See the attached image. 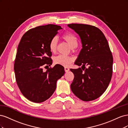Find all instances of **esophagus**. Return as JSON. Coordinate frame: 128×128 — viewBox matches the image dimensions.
<instances>
[{
  "mask_svg": "<svg viewBox=\"0 0 128 128\" xmlns=\"http://www.w3.org/2000/svg\"><path fill=\"white\" fill-rule=\"evenodd\" d=\"M64 71L65 72H68L69 71V68L68 67H64Z\"/></svg>",
  "mask_w": 128,
  "mask_h": 128,
  "instance_id": "obj_1",
  "label": "esophagus"
}]
</instances>
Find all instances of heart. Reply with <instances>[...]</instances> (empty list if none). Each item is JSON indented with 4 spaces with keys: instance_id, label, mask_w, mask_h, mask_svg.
Returning <instances> with one entry per match:
<instances>
[{
    "instance_id": "b5f03b06",
    "label": "heart",
    "mask_w": 128,
    "mask_h": 128,
    "mask_svg": "<svg viewBox=\"0 0 128 128\" xmlns=\"http://www.w3.org/2000/svg\"><path fill=\"white\" fill-rule=\"evenodd\" d=\"M64 40L66 41L71 48L77 45V40L75 35L70 33H67L62 36ZM58 38L56 36L53 37L49 43V49L50 51L54 53L56 50ZM73 61V59L70 57L64 55H59L54 58V62L56 64H60L63 66H68Z\"/></svg>"
}]
</instances>
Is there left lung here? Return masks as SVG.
<instances>
[{
  "label": "left lung",
  "mask_w": 128,
  "mask_h": 128,
  "mask_svg": "<svg viewBox=\"0 0 128 128\" xmlns=\"http://www.w3.org/2000/svg\"><path fill=\"white\" fill-rule=\"evenodd\" d=\"M68 26L78 34L82 45L75 62L82 69H70L74 75L71 90L83 101H92L104 94L110 82L113 59L109 45L102 32L94 26L73 24Z\"/></svg>",
  "instance_id": "1"
}]
</instances>
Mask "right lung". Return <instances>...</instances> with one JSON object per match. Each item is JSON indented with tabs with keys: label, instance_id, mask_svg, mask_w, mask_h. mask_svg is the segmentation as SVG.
<instances>
[{
	"label": "right lung",
	"instance_id": "right-lung-1",
	"mask_svg": "<svg viewBox=\"0 0 128 128\" xmlns=\"http://www.w3.org/2000/svg\"><path fill=\"white\" fill-rule=\"evenodd\" d=\"M62 28L48 24L29 30L21 38L18 47L14 72L18 86L25 97L40 103L50 98L56 87L57 80L64 74V67L56 64L43 72V66H50L52 60L49 43Z\"/></svg>",
	"mask_w": 128,
	"mask_h": 128
}]
</instances>
